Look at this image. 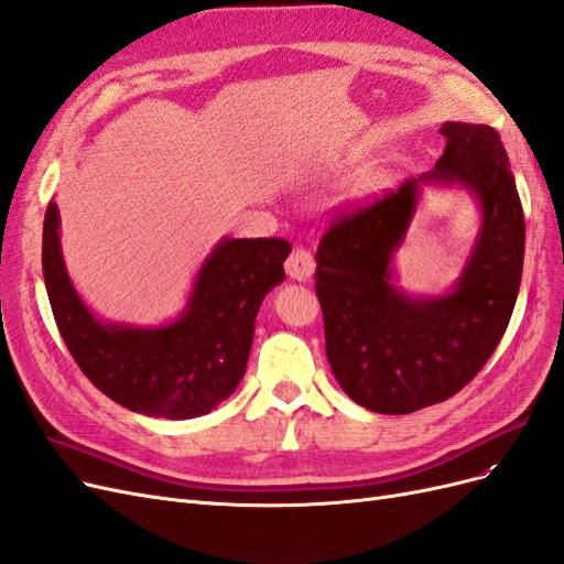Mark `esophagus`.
<instances>
[{"label": "esophagus", "instance_id": "34e87169", "mask_svg": "<svg viewBox=\"0 0 564 564\" xmlns=\"http://www.w3.org/2000/svg\"><path fill=\"white\" fill-rule=\"evenodd\" d=\"M284 268H286V275L289 278L299 280V282H305V280H311V275L315 272V259H313V253L305 249V247H294L292 253L286 256Z\"/></svg>", "mask_w": 564, "mask_h": 564}]
</instances>
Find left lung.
I'll list each match as a JSON object with an SVG mask.
<instances>
[{"label":"left lung","instance_id":"1","mask_svg":"<svg viewBox=\"0 0 564 564\" xmlns=\"http://www.w3.org/2000/svg\"><path fill=\"white\" fill-rule=\"evenodd\" d=\"M445 155L362 207L338 212L315 253V292L327 357L346 395L379 414H412L470 383L497 350L516 308L524 261V214L499 133L447 122ZM423 182L464 184L484 226L455 292L406 297L391 284Z\"/></svg>","mask_w":564,"mask_h":564}]
</instances>
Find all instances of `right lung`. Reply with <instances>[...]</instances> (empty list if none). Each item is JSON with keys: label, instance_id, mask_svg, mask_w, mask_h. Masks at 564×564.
<instances>
[{"label": "right lung", "instance_id": "1", "mask_svg": "<svg viewBox=\"0 0 564 564\" xmlns=\"http://www.w3.org/2000/svg\"><path fill=\"white\" fill-rule=\"evenodd\" d=\"M54 202L44 214L42 270L51 311L77 367L131 412L160 419L209 414L240 386L253 322L272 286L284 280L292 245L280 237L230 240L204 261L181 317L158 329L98 322L77 296L61 253Z\"/></svg>", "mask_w": 564, "mask_h": 564}]
</instances>
